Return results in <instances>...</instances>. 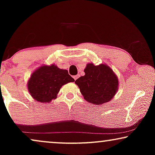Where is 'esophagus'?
I'll use <instances>...</instances> for the list:
<instances>
[{"mask_svg":"<svg viewBox=\"0 0 155 155\" xmlns=\"http://www.w3.org/2000/svg\"><path fill=\"white\" fill-rule=\"evenodd\" d=\"M78 75H75V76H73V78H74V80H76L78 79Z\"/></svg>","mask_w":155,"mask_h":155,"instance_id":"1","label":"esophagus"}]
</instances>
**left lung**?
Listing matches in <instances>:
<instances>
[{"instance_id": "left-lung-1", "label": "left lung", "mask_w": 155, "mask_h": 155, "mask_svg": "<svg viewBox=\"0 0 155 155\" xmlns=\"http://www.w3.org/2000/svg\"><path fill=\"white\" fill-rule=\"evenodd\" d=\"M85 75L75 80L84 99L95 105L107 103L118 90L117 76L105 64L94 65L88 63L84 70Z\"/></svg>"}]
</instances>
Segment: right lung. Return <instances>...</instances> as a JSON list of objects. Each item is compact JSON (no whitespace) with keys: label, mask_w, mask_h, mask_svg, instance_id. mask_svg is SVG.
Instances as JSON below:
<instances>
[{"label":"right lung","mask_w":155,"mask_h":155,"mask_svg":"<svg viewBox=\"0 0 155 155\" xmlns=\"http://www.w3.org/2000/svg\"><path fill=\"white\" fill-rule=\"evenodd\" d=\"M74 81L67 70L52 64L42 65L36 70L31 74L27 87L31 96L36 101L48 103L56 98L63 84Z\"/></svg>","instance_id":"add662e5"}]
</instances>
